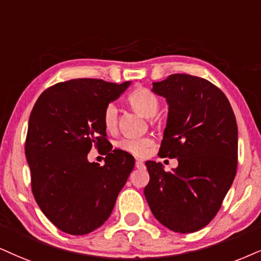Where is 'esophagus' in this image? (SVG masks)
I'll use <instances>...</instances> for the list:
<instances>
[{"instance_id": "34e87169", "label": "esophagus", "mask_w": 261, "mask_h": 261, "mask_svg": "<svg viewBox=\"0 0 261 261\" xmlns=\"http://www.w3.org/2000/svg\"><path fill=\"white\" fill-rule=\"evenodd\" d=\"M136 167H137V168H143V167H144V162H143V161L138 160L137 162H136Z\"/></svg>"}]
</instances>
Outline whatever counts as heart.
<instances>
[{"mask_svg":"<svg viewBox=\"0 0 261 261\" xmlns=\"http://www.w3.org/2000/svg\"><path fill=\"white\" fill-rule=\"evenodd\" d=\"M127 102L133 110L145 117H152L159 112L160 99L155 93L146 87H138L129 93ZM102 123L105 129L110 133L117 129L118 109L114 104H109L102 114ZM153 144L151 138H123L117 141V147L130 155L143 157L146 155L149 147Z\"/></svg>","mask_w":261,"mask_h":261,"instance_id":"heart-1","label":"heart"}]
</instances>
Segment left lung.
Here are the masks:
<instances>
[{"instance_id": "1", "label": "left lung", "mask_w": 261, "mask_h": 261, "mask_svg": "<svg viewBox=\"0 0 261 261\" xmlns=\"http://www.w3.org/2000/svg\"><path fill=\"white\" fill-rule=\"evenodd\" d=\"M152 92L169 106L159 155L178 159V167L166 172L146 161L144 194L161 224L195 232L217 215L236 175V117L226 95L201 77L174 73L153 82Z\"/></svg>"}]
</instances>
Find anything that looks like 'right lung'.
I'll return each instance as SVG.
<instances>
[{
	"instance_id": "obj_1",
	"label": "right lung",
	"mask_w": 261,
	"mask_h": 261,
	"mask_svg": "<svg viewBox=\"0 0 261 261\" xmlns=\"http://www.w3.org/2000/svg\"><path fill=\"white\" fill-rule=\"evenodd\" d=\"M130 85L76 79L46 89L32 109L25 141L31 189L38 207L59 230L92 232L108 220L134 168L130 153L106 139L102 114ZM92 146L106 165L89 163Z\"/></svg>"
}]
</instances>
